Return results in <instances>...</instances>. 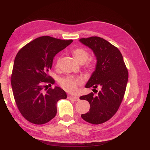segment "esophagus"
Masks as SVG:
<instances>
[{"mask_svg": "<svg viewBox=\"0 0 150 150\" xmlns=\"http://www.w3.org/2000/svg\"><path fill=\"white\" fill-rule=\"evenodd\" d=\"M69 98L70 99H72V100H74L75 101H78L79 100V98L78 96H69Z\"/></svg>", "mask_w": 150, "mask_h": 150, "instance_id": "obj_1", "label": "esophagus"}]
</instances>
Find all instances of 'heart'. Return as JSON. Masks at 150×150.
<instances>
[{"instance_id":"b5f03b06","label":"heart","mask_w":150,"mask_h":150,"mask_svg":"<svg viewBox=\"0 0 150 150\" xmlns=\"http://www.w3.org/2000/svg\"><path fill=\"white\" fill-rule=\"evenodd\" d=\"M71 53L74 56L76 60L80 63L85 64L86 67L89 69H93L95 67L94 63L91 60H88L89 54L88 50L83 47H74L71 50ZM61 57L57 56L56 59V66L58 67L60 65ZM60 84L62 88L69 93L75 92L78 85H80L83 83V79L80 77H74L72 76H67L66 78L60 79Z\"/></svg>"}]
</instances>
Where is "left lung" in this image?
<instances>
[{
  "instance_id": "1",
  "label": "left lung",
  "mask_w": 150,
  "mask_h": 150,
  "mask_svg": "<svg viewBox=\"0 0 150 150\" xmlns=\"http://www.w3.org/2000/svg\"><path fill=\"white\" fill-rule=\"evenodd\" d=\"M79 41L93 50L97 59L96 69L85 87H93V90L101 88L96 96L91 93L80 97L90 104L89 111L81 115V117L89 123L101 124L118 110L125 93L128 71L120 50L105 39L93 36L81 38Z\"/></svg>"
}]
</instances>
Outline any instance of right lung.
<instances>
[{"label": "right lung", "instance_id": "1", "mask_svg": "<svg viewBox=\"0 0 150 150\" xmlns=\"http://www.w3.org/2000/svg\"><path fill=\"white\" fill-rule=\"evenodd\" d=\"M72 42L42 36L17 54L11 75L12 92L21 115L32 123L43 125L51 121L56 115L57 102L67 98L59 87L44 88L55 81L48 74L54 56Z\"/></svg>", "mask_w": 150, "mask_h": 150}]
</instances>
